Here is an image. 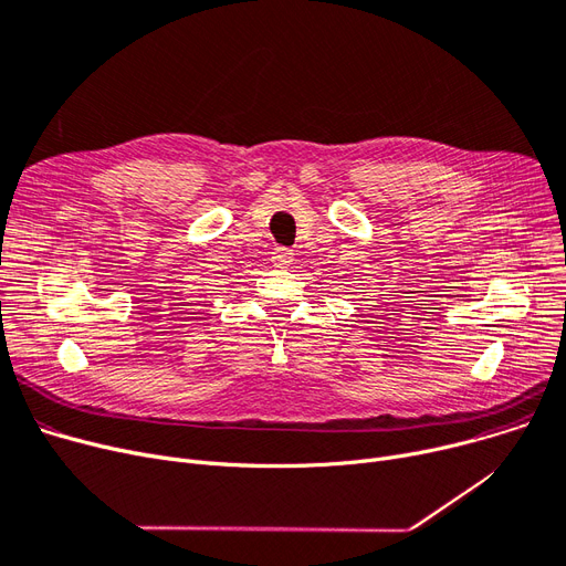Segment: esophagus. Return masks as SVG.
<instances>
[{"label":"esophagus","mask_w":566,"mask_h":566,"mask_svg":"<svg viewBox=\"0 0 566 566\" xmlns=\"http://www.w3.org/2000/svg\"><path fill=\"white\" fill-rule=\"evenodd\" d=\"M291 261H293V250H289V248H275L273 250V263L277 268H286V265H291Z\"/></svg>","instance_id":"34e87169"}]
</instances>
